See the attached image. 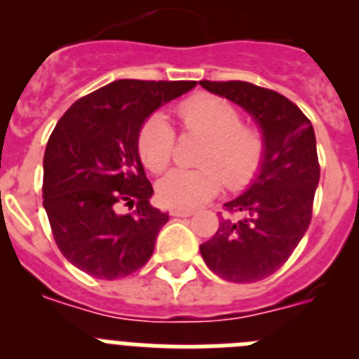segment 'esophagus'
<instances>
[{
  "label": "esophagus",
  "instance_id": "34e87169",
  "mask_svg": "<svg viewBox=\"0 0 359 359\" xmlns=\"http://www.w3.org/2000/svg\"><path fill=\"white\" fill-rule=\"evenodd\" d=\"M192 214H194V210H189V208H172L170 210V215H174V217H189Z\"/></svg>",
  "mask_w": 359,
  "mask_h": 359
}]
</instances>
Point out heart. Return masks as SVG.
I'll use <instances>...</instances> for the list:
<instances>
[{
  "label": "heart",
  "instance_id": "heart-1",
  "mask_svg": "<svg viewBox=\"0 0 359 359\" xmlns=\"http://www.w3.org/2000/svg\"><path fill=\"white\" fill-rule=\"evenodd\" d=\"M187 131L207 136L210 145L203 156L205 169H172L158 182V198L174 208H196L217 194L223 182L243 189L261 169L266 154L264 135L243 126V116L230 102L217 97H198L177 107ZM174 131L169 120L154 113L138 135V152L149 170L160 172L169 165Z\"/></svg>",
  "mask_w": 359,
  "mask_h": 359
}]
</instances>
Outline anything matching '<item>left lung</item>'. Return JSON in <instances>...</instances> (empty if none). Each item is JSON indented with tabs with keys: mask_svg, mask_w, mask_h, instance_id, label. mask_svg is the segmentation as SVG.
<instances>
[{
	"mask_svg": "<svg viewBox=\"0 0 359 359\" xmlns=\"http://www.w3.org/2000/svg\"><path fill=\"white\" fill-rule=\"evenodd\" d=\"M199 84L248 111L266 142L264 161L252 185L224 203L241 217L221 219L199 252L224 280H262L290 259L309 228L320 182L315 129L302 111L273 90L243 81Z\"/></svg>",
	"mask_w": 359,
	"mask_h": 359,
	"instance_id": "8db88e82",
	"label": "left lung"
}]
</instances>
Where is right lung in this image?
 I'll return each instance as SVG.
<instances>
[{"instance_id":"1","label":"right lung","mask_w":359,"mask_h":359,"mask_svg":"<svg viewBox=\"0 0 359 359\" xmlns=\"http://www.w3.org/2000/svg\"><path fill=\"white\" fill-rule=\"evenodd\" d=\"M194 81L122 79L86 95L57 122L43 160V207L53 239L91 277H128L151 259L169 214L151 207L138 154L145 120ZM123 206L135 207L123 215Z\"/></svg>"}]
</instances>
